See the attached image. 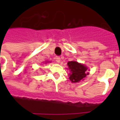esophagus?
I'll return each mask as SVG.
<instances>
[{"label": "esophagus", "instance_id": "esophagus-1", "mask_svg": "<svg viewBox=\"0 0 120 120\" xmlns=\"http://www.w3.org/2000/svg\"><path fill=\"white\" fill-rule=\"evenodd\" d=\"M55 60H56V62L57 63H60V56H56V57H55Z\"/></svg>", "mask_w": 120, "mask_h": 120}]
</instances>
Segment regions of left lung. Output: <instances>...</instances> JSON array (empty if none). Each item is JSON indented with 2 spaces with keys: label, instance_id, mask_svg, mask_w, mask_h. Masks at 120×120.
<instances>
[{
  "label": "left lung",
  "instance_id": "obj_1",
  "mask_svg": "<svg viewBox=\"0 0 120 120\" xmlns=\"http://www.w3.org/2000/svg\"><path fill=\"white\" fill-rule=\"evenodd\" d=\"M69 69L71 74L69 76V80L72 82H78L84 78L89 73H86L87 68L83 64H79L75 61H71L68 63Z\"/></svg>",
  "mask_w": 120,
  "mask_h": 120
}]
</instances>
